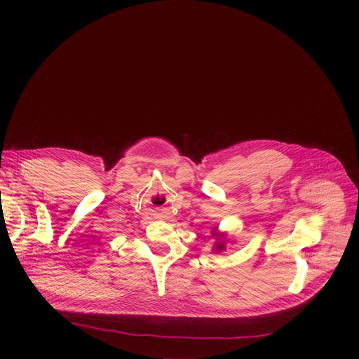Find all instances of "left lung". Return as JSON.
I'll return each instance as SVG.
<instances>
[{
	"label": "left lung",
	"mask_w": 359,
	"mask_h": 359,
	"mask_svg": "<svg viewBox=\"0 0 359 359\" xmlns=\"http://www.w3.org/2000/svg\"><path fill=\"white\" fill-rule=\"evenodd\" d=\"M211 233H212V237H215V240H217V241H215V246H214V249H212V252H214V253L224 252V250H225V248H227V243H225V241H227V240H225V238H227V234L218 231V227H214Z\"/></svg>",
	"instance_id": "8db88e82"
}]
</instances>
